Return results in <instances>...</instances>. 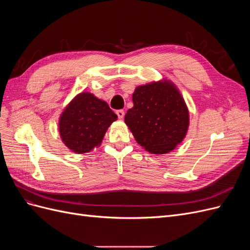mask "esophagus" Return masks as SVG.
Wrapping results in <instances>:
<instances>
[{
	"label": "esophagus",
	"mask_w": 250,
	"mask_h": 250,
	"mask_svg": "<svg viewBox=\"0 0 250 250\" xmlns=\"http://www.w3.org/2000/svg\"><path fill=\"white\" fill-rule=\"evenodd\" d=\"M116 113H117L118 118H119V119H121V120H122V119L124 118V116H125V111H124V110H122V109H119V110H117V111H116Z\"/></svg>",
	"instance_id": "1"
}]
</instances>
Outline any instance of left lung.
Segmentation results:
<instances>
[{
  "label": "left lung",
  "instance_id": "1",
  "mask_svg": "<svg viewBox=\"0 0 250 250\" xmlns=\"http://www.w3.org/2000/svg\"><path fill=\"white\" fill-rule=\"evenodd\" d=\"M133 107L124 121L139 145L150 153L166 154L184 141L190 125L188 109L178 87L161 79L135 87Z\"/></svg>",
  "mask_w": 250,
  "mask_h": 250
}]
</instances>
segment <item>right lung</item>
<instances>
[{
  "label": "right lung",
  "mask_w": 250,
  "mask_h": 250,
  "mask_svg": "<svg viewBox=\"0 0 250 250\" xmlns=\"http://www.w3.org/2000/svg\"><path fill=\"white\" fill-rule=\"evenodd\" d=\"M117 120L106 102L92 93L82 92L73 98L59 117L60 138L74 153H87L101 145L108 127Z\"/></svg>",
  "instance_id": "add662e5"
}]
</instances>
